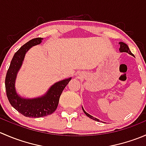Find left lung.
I'll use <instances>...</instances> for the list:
<instances>
[{"label": "left lung", "mask_w": 146, "mask_h": 146, "mask_svg": "<svg viewBox=\"0 0 146 146\" xmlns=\"http://www.w3.org/2000/svg\"><path fill=\"white\" fill-rule=\"evenodd\" d=\"M119 44H120V48H119V51H120V52L128 53V54H130V55H131V56H134V55H133V54H132L131 51H130V49H129V46H128V45L126 44L123 43V42H119ZM82 110H83L84 113H85V114H86V116H88V117H89V118L93 119V120H95V121H100L99 119L95 118V117H92V116H91L90 114H88V113H87L86 111H85V110H84L83 107H82Z\"/></svg>", "instance_id": "obj_1"}]
</instances>
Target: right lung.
<instances>
[{
	"mask_svg": "<svg viewBox=\"0 0 146 146\" xmlns=\"http://www.w3.org/2000/svg\"><path fill=\"white\" fill-rule=\"evenodd\" d=\"M44 38L32 39L24 44L14 54L5 77V90L10 104L27 117H46L52 114L58 107L63 90L72 78L60 80L51 85L44 95L35 98H25L17 92L15 82L17 73L23 64L26 53L34 46L42 43Z\"/></svg>",
	"mask_w": 146,
	"mask_h": 146,
	"instance_id": "obj_1",
	"label": "right lung"
}]
</instances>
